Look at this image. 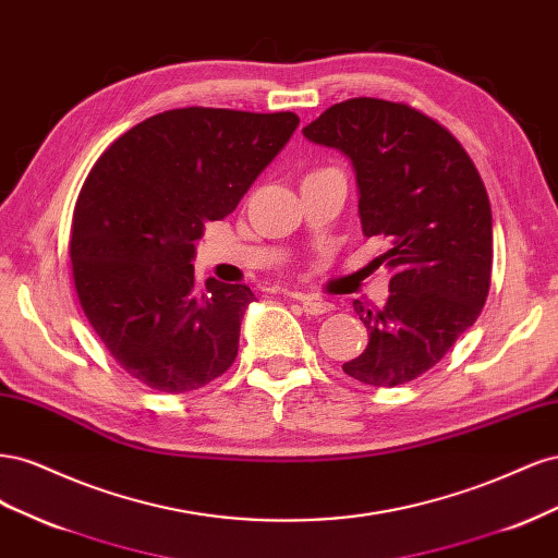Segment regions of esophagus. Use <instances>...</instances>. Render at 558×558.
<instances>
[{"instance_id": "obj_1", "label": "esophagus", "mask_w": 558, "mask_h": 558, "mask_svg": "<svg viewBox=\"0 0 558 558\" xmlns=\"http://www.w3.org/2000/svg\"><path fill=\"white\" fill-rule=\"evenodd\" d=\"M293 300H298L300 305H302V310H305L307 314H312V316H320V314H328L330 310H332V305L328 300H320V298H316V295H305V293H293L291 295Z\"/></svg>"}]
</instances>
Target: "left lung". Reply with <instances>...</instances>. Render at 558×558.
Segmentation results:
<instances>
[{
  "instance_id": "obj_1",
  "label": "left lung",
  "mask_w": 558,
  "mask_h": 558,
  "mask_svg": "<svg viewBox=\"0 0 558 558\" xmlns=\"http://www.w3.org/2000/svg\"><path fill=\"white\" fill-rule=\"evenodd\" d=\"M302 134L349 158L365 238L391 269L386 305L353 310L369 332L344 373L367 386H400L440 363L475 324L492 286V205L477 167L433 118L375 97L332 105Z\"/></svg>"
}]
</instances>
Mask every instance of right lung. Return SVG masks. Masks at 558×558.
Returning a JSON list of instances; mask_svg holds the SVG:
<instances>
[{"mask_svg": "<svg viewBox=\"0 0 558 558\" xmlns=\"http://www.w3.org/2000/svg\"><path fill=\"white\" fill-rule=\"evenodd\" d=\"M300 118L189 107L146 118L95 162L72 223L74 286L128 375L165 393L221 377L256 295L195 283V242L223 221L289 144Z\"/></svg>", "mask_w": 558, "mask_h": 558, "instance_id": "add662e5", "label": "right lung"}]
</instances>
